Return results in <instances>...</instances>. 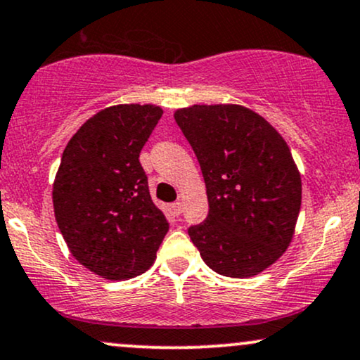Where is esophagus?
I'll return each instance as SVG.
<instances>
[{
    "label": "esophagus",
    "mask_w": 360,
    "mask_h": 360,
    "mask_svg": "<svg viewBox=\"0 0 360 360\" xmlns=\"http://www.w3.org/2000/svg\"><path fill=\"white\" fill-rule=\"evenodd\" d=\"M172 208V213L176 214V217H179L181 213H183V201H176V203L171 205Z\"/></svg>",
    "instance_id": "obj_1"
}]
</instances>
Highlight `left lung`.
<instances>
[{"mask_svg":"<svg viewBox=\"0 0 360 360\" xmlns=\"http://www.w3.org/2000/svg\"><path fill=\"white\" fill-rule=\"evenodd\" d=\"M208 196V218L188 230L206 266L226 278L257 276L286 252L301 208V174L286 140L242 105L174 111Z\"/></svg>","mask_w":360,"mask_h":360,"instance_id":"obj_1","label":"left lung"}]
</instances>
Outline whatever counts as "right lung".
Instances as JSON below:
<instances>
[{
    "label": "right lung",
    "mask_w": 360,
    "mask_h": 360,
    "mask_svg": "<svg viewBox=\"0 0 360 360\" xmlns=\"http://www.w3.org/2000/svg\"><path fill=\"white\" fill-rule=\"evenodd\" d=\"M162 113L150 103L108 106L82 123L62 154L56 221L72 257L103 279L143 274L169 230L139 160Z\"/></svg>",
    "instance_id": "right-lung-1"
}]
</instances>
